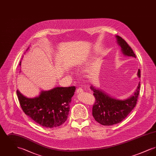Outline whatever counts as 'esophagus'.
I'll return each instance as SVG.
<instances>
[{"label":"esophagus","instance_id":"obj_1","mask_svg":"<svg viewBox=\"0 0 156 156\" xmlns=\"http://www.w3.org/2000/svg\"><path fill=\"white\" fill-rule=\"evenodd\" d=\"M83 92V89L81 88H78V89H76V93H82Z\"/></svg>","mask_w":156,"mask_h":156}]
</instances>
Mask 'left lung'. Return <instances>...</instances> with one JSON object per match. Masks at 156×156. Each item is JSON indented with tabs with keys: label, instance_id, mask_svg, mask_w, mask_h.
Here are the masks:
<instances>
[{
	"label": "left lung",
	"instance_id": "obj_1",
	"mask_svg": "<svg viewBox=\"0 0 156 156\" xmlns=\"http://www.w3.org/2000/svg\"><path fill=\"white\" fill-rule=\"evenodd\" d=\"M116 38L122 52L125 55L136 58L132 48L126 41L119 36H116ZM137 75L139 78L140 77V69L138 70ZM140 88L139 82L133 95L126 100H118L91 87L90 89L94 91V96L95 98V102L92 107V115L95 120L104 126H111L121 122L135 107L139 95Z\"/></svg>",
	"mask_w": 156,
	"mask_h": 156
}]
</instances>
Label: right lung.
<instances>
[{"label":"right lung","instance_id":"right-lung-1","mask_svg":"<svg viewBox=\"0 0 156 156\" xmlns=\"http://www.w3.org/2000/svg\"><path fill=\"white\" fill-rule=\"evenodd\" d=\"M75 89L74 86L56 87L50 90L41 91L40 95L34 98H26L18 90L16 93L26 115L41 126L54 128L67 120L69 104Z\"/></svg>","mask_w":156,"mask_h":156}]
</instances>
